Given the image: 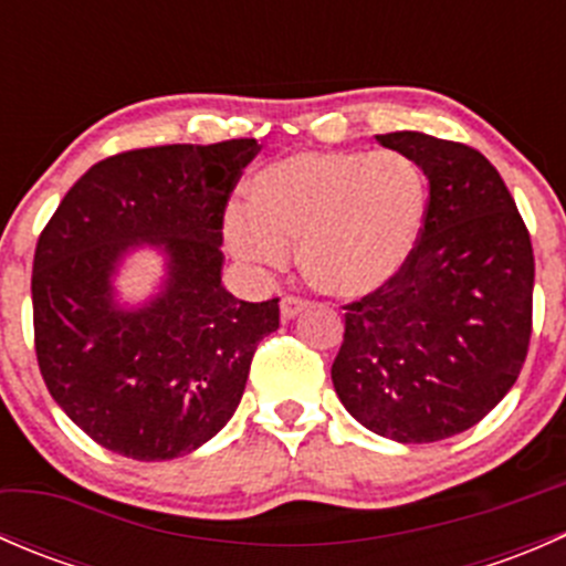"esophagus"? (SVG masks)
Returning <instances> with one entry per match:
<instances>
[{
	"instance_id": "esophagus-1",
	"label": "esophagus",
	"mask_w": 566,
	"mask_h": 566,
	"mask_svg": "<svg viewBox=\"0 0 566 566\" xmlns=\"http://www.w3.org/2000/svg\"><path fill=\"white\" fill-rule=\"evenodd\" d=\"M282 317L284 319H293V317H298L301 312L306 310V306H310V301H304V298H295V295H284L282 298Z\"/></svg>"
}]
</instances>
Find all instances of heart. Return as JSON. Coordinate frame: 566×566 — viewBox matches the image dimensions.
Wrapping results in <instances>:
<instances>
[{"mask_svg": "<svg viewBox=\"0 0 566 566\" xmlns=\"http://www.w3.org/2000/svg\"><path fill=\"white\" fill-rule=\"evenodd\" d=\"M251 205L224 216L227 247L256 268H284L301 247L310 282L334 298L389 284L419 243L427 177L397 150L295 153L268 164L249 186Z\"/></svg>", "mask_w": 566, "mask_h": 566, "instance_id": "b5f03b06", "label": "heart"}]
</instances>
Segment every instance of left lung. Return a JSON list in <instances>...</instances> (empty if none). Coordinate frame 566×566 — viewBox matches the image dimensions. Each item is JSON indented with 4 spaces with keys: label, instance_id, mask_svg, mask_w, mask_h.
Returning <instances> with one entry per match:
<instances>
[{
    "label": "left lung",
    "instance_id": "1",
    "mask_svg": "<svg viewBox=\"0 0 566 566\" xmlns=\"http://www.w3.org/2000/svg\"><path fill=\"white\" fill-rule=\"evenodd\" d=\"M378 142L419 164L430 199L402 271L345 306L331 380L367 430L432 443L482 421L515 386L531 339L534 251L482 153L419 130Z\"/></svg>",
    "mask_w": 566,
    "mask_h": 566
}]
</instances>
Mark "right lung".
I'll return each instance as SVG.
<instances>
[{
    "label": "right lung",
    "mask_w": 566,
    "mask_h": 566,
    "mask_svg": "<svg viewBox=\"0 0 566 566\" xmlns=\"http://www.w3.org/2000/svg\"><path fill=\"white\" fill-rule=\"evenodd\" d=\"M254 139L117 153L76 180L32 262L38 367L54 402L123 458L175 460L235 413L279 298L249 304L221 284V230ZM168 254L163 293L123 311L111 276L136 245Z\"/></svg>",
    "instance_id": "right-lung-1"
}]
</instances>
